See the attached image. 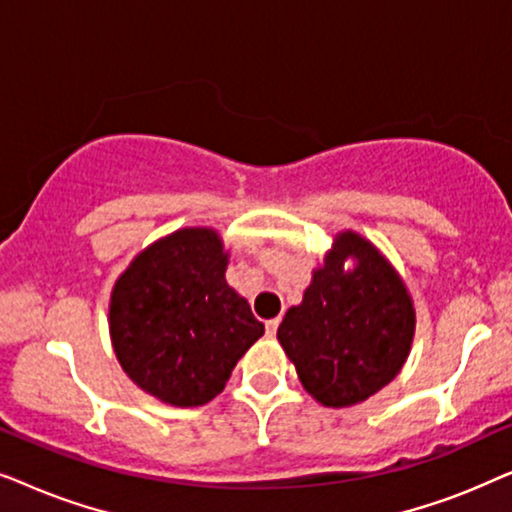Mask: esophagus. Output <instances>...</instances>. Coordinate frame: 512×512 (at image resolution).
I'll list each match as a JSON object with an SVG mask.
<instances>
[{"label":"esophagus","mask_w":512,"mask_h":512,"mask_svg":"<svg viewBox=\"0 0 512 512\" xmlns=\"http://www.w3.org/2000/svg\"><path fill=\"white\" fill-rule=\"evenodd\" d=\"M277 328H279V317H275V319H268L265 321V331H268V335L272 338V335L277 333Z\"/></svg>","instance_id":"34e87169"}]
</instances>
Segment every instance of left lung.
I'll return each mask as SVG.
<instances>
[{
    "label": "left lung",
    "mask_w": 512,
    "mask_h": 512,
    "mask_svg": "<svg viewBox=\"0 0 512 512\" xmlns=\"http://www.w3.org/2000/svg\"><path fill=\"white\" fill-rule=\"evenodd\" d=\"M415 324V303L387 256L354 230H340L300 305L286 310L277 340L314 401L349 408L401 373Z\"/></svg>",
    "instance_id": "obj_1"
}]
</instances>
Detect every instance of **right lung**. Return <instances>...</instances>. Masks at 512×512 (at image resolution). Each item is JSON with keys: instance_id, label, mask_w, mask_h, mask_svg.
Returning <instances> with one entry per match:
<instances>
[{"instance_id": "right-lung-1", "label": "right lung", "mask_w": 512, "mask_h": 512, "mask_svg": "<svg viewBox=\"0 0 512 512\" xmlns=\"http://www.w3.org/2000/svg\"><path fill=\"white\" fill-rule=\"evenodd\" d=\"M228 251L214 228H179L132 258L109 298V335L125 375L177 408L219 396L265 333L226 282Z\"/></svg>"}]
</instances>
